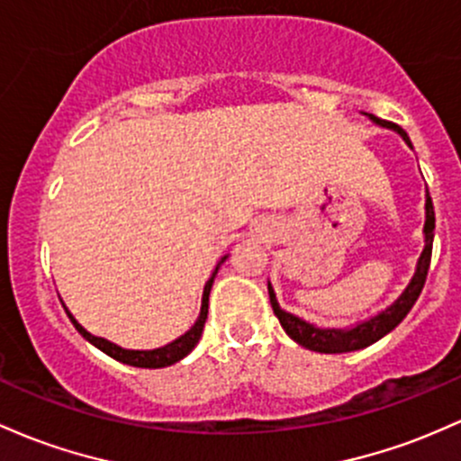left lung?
I'll use <instances>...</instances> for the list:
<instances>
[{"label": "left lung", "mask_w": 461, "mask_h": 461, "mask_svg": "<svg viewBox=\"0 0 461 461\" xmlns=\"http://www.w3.org/2000/svg\"><path fill=\"white\" fill-rule=\"evenodd\" d=\"M366 117L370 119L372 123L381 128H390V131L398 132L402 137V141L411 148L410 137L407 132L402 131L401 126L396 123L385 122V119H379L370 113H364ZM433 230H436V213H433V203L429 191L425 194V248H422L420 257H418L416 263V272H413L411 281L407 283V287L402 289L401 296H398L390 307L381 309L379 313H375L372 318L364 320V322H357L353 327L346 329H320L315 324L307 322V320L298 318V315L285 312L278 304L276 294H274V287L267 283V294H270V303L274 309V315L278 318L281 327L285 329V333L294 342L304 346V348L315 350V353H327V355H335V353H353V350H361L366 346L379 342L381 338H385L390 330H394L398 324L405 320V315L411 312V307L416 304L418 296H420L422 287H425L427 281V272H429V263H431V250H433Z\"/></svg>", "instance_id": "left-lung-1"}]
</instances>
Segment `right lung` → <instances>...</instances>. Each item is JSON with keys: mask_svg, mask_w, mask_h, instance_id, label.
Listing matches in <instances>:
<instances>
[{"mask_svg": "<svg viewBox=\"0 0 461 461\" xmlns=\"http://www.w3.org/2000/svg\"><path fill=\"white\" fill-rule=\"evenodd\" d=\"M229 258V255H224L220 258V263L215 266V272L213 276L206 281L204 285V294H203V307H200V315L198 320H195V324L191 327L187 333L180 335L178 339H174V342H169L167 346H161V348H154V350H128V348H122V346L108 342L104 338H97V335H93L82 327L80 322L71 315L69 309L65 307L67 315H69V320L74 322V327L77 333L82 335V338L86 339V342H91L95 348H100L102 353H106L108 357H113V359L122 361V364H128V366H134V368H167V366L176 364V361L185 359L191 350L195 348V344L200 342V338H203V329H204V322H206V313H209V294H211V287H213V281H215V274L220 270L221 263Z\"/></svg>", "mask_w": 461, "mask_h": 461, "instance_id": "obj_1", "label": "right lung"}]
</instances>
